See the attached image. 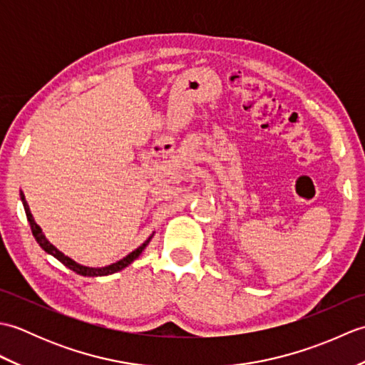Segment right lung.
<instances>
[{
  "label": "right lung",
  "instance_id": "add662e5",
  "mask_svg": "<svg viewBox=\"0 0 365 365\" xmlns=\"http://www.w3.org/2000/svg\"><path fill=\"white\" fill-rule=\"evenodd\" d=\"M20 199H21V202H23V208H25V213H26V218H28V222H29V226H31V230H33V235H34V238H36V242L38 243V246H41L46 254H50V255H53L54 259H58L61 263H63V265H66L67 268H71V269L73 271V273L81 274V276H88V277L108 276V274L118 273V271H120V269H123V268H127L131 262H135V260L139 257V255L143 254V251L145 250L147 245L150 243V240H152V237H153V234H152L149 238L145 240V242H144L141 246H138L135 251H131L128 255H125V257L120 259L119 262L111 263V265H106V267H102V268L86 267V265H81V263H78V262H75L73 259L68 257V255H66L64 252H61L56 246H53V245L48 242V238H46V237L43 235L42 229L38 227L37 222L34 221L33 213H31V210H29V205H28V202H26L25 195H23V191H20Z\"/></svg>",
  "mask_w": 365,
  "mask_h": 365
}]
</instances>
